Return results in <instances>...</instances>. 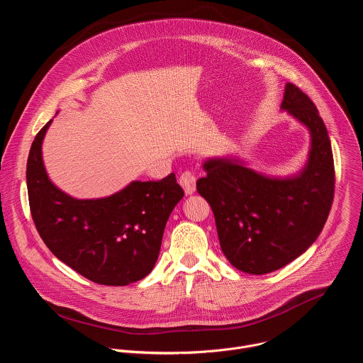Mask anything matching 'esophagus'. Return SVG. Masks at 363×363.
<instances>
[{
  "label": "esophagus",
  "instance_id": "1",
  "mask_svg": "<svg viewBox=\"0 0 363 363\" xmlns=\"http://www.w3.org/2000/svg\"><path fill=\"white\" fill-rule=\"evenodd\" d=\"M179 183L183 187L186 196H190L196 191V177L191 172H184L179 179Z\"/></svg>",
  "mask_w": 363,
  "mask_h": 363
}]
</instances>
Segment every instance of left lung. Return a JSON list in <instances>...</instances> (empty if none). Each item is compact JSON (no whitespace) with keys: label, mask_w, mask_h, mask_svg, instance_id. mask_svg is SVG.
<instances>
[{"label":"left lung","mask_w":363,"mask_h":363,"mask_svg":"<svg viewBox=\"0 0 363 363\" xmlns=\"http://www.w3.org/2000/svg\"><path fill=\"white\" fill-rule=\"evenodd\" d=\"M280 110L309 131L311 147L301 172L274 177L236 156H220L206 159V177L197 180V191L213 210L223 255L249 274L274 272L305 253L322 232L333 201V155L318 108L287 83Z\"/></svg>","instance_id":"8db88e82"}]
</instances>
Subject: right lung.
Listing matches in <instances>:
<instances>
[{
    "label": "right lung",
    "mask_w": 363,
    "mask_h": 363,
    "mask_svg": "<svg viewBox=\"0 0 363 363\" xmlns=\"http://www.w3.org/2000/svg\"><path fill=\"white\" fill-rule=\"evenodd\" d=\"M35 135L27 162V189L35 228L51 253L89 280L127 286L155 267L169 216L183 199L174 173L160 182L128 183L100 199H74L48 177L43 140Z\"/></svg>",
    "instance_id": "right-lung-1"
}]
</instances>
